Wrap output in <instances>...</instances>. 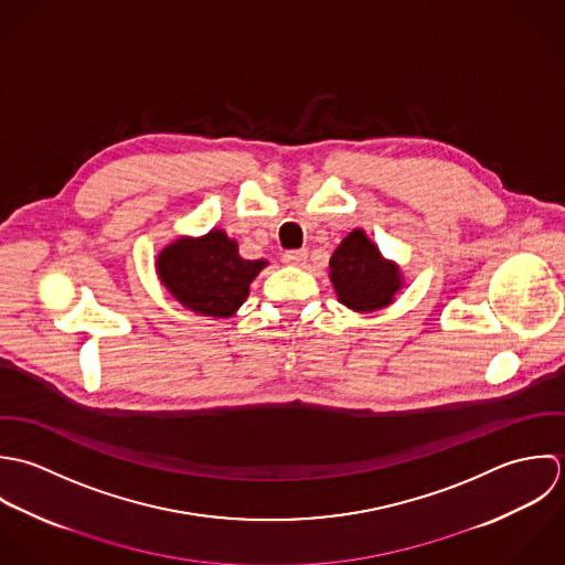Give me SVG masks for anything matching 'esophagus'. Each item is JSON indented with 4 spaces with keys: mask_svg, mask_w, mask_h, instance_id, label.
Wrapping results in <instances>:
<instances>
[{
    "mask_svg": "<svg viewBox=\"0 0 565 565\" xmlns=\"http://www.w3.org/2000/svg\"><path fill=\"white\" fill-rule=\"evenodd\" d=\"M306 259H308V250H303V248H295V250L284 253V262L288 266H303Z\"/></svg>",
    "mask_w": 565,
    "mask_h": 565,
    "instance_id": "34e87169",
    "label": "esophagus"
}]
</instances>
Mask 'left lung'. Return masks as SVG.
<instances>
[{"mask_svg":"<svg viewBox=\"0 0 565 565\" xmlns=\"http://www.w3.org/2000/svg\"><path fill=\"white\" fill-rule=\"evenodd\" d=\"M330 279L339 301L355 312H375L393 303L404 279L362 228H353L330 259Z\"/></svg>","mask_w":565,"mask_h":565,"instance_id":"1","label":"left lung"}]
</instances>
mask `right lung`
Returning a JSON list of instances; mask_svg holds the SVG:
<instances>
[{
    "label": "right lung",
    "instance_id": "right-lung-1",
    "mask_svg": "<svg viewBox=\"0 0 565 565\" xmlns=\"http://www.w3.org/2000/svg\"><path fill=\"white\" fill-rule=\"evenodd\" d=\"M266 259H244L237 242L223 228L203 237H179L157 255V275L168 292L188 310L226 319L248 297L250 281Z\"/></svg>",
    "mask_w": 565,
    "mask_h": 565
}]
</instances>
